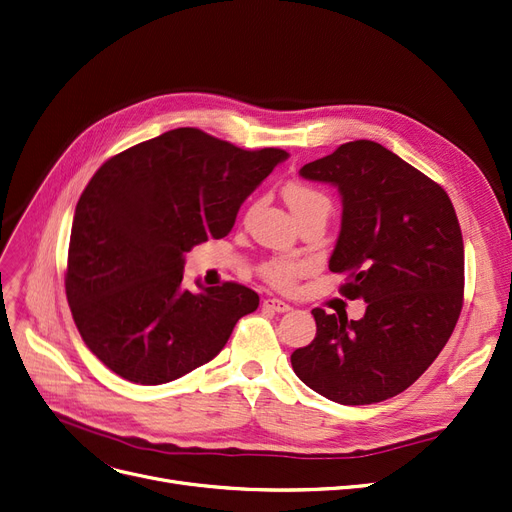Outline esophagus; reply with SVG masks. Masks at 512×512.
I'll return each mask as SVG.
<instances>
[{"label":"esophagus","instance_id":"1","mask_svg":"<svg viewBox=\"0 0 512 512\" xmlns=\"http://www.w3.org/2000/svg\"><path fill=\"white\" fill-rule=\"evenodd\" d=\"M263 309H272V311H278V314H282V311L291 309V305L280 301V299H265L263 301Z\"/></svg>","mask_w":512,"mask_h":512}]
</instances>
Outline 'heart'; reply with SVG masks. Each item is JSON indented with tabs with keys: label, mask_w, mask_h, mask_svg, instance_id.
<instances>
[{
	"label": "heart",
	"mask_w": 512,
	"mask_h": 512,
	"mask_svg": "<svg viewBox=\"0 0 512 512\" xmlns=\"http://www.w3.org/2000/svg\"><path fill=\"white\" fill-rule=\"evenodd\" d=\"M282 196L297 221L307 215L328 217L332 207L330 198L322 190L297 180L288 182L282 188ZM301 272H303V263L291 257H272L259 265V276L274 288H288Z\"/></svg>",
	"instance_id": "heart-1"
}]
</instances>
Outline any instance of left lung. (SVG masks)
<instances>
[{
  "label": "left lung",
  "mask_w": 512,
  "mask_h": 512,
  "mask_svg": "<svg viewBox=\"0 0 512 512\" xmlns=\"http://www.w3.org/2000/svg\"><path fill=\"white\" fill-rule=\"evenodd\" d=\"M337 186L343 219L330 272L341 293L368 303L362 320L316 307V339L291 364L316 393L343 406L406 391L452 337L464 295V244L450 196L385 146L341 144L299 171Z\"/></svg>",
  "instance_id": "obj_1"
}]
</instances>
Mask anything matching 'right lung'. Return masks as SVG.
Listing matches in <instances>:
<instances>
[{"instance_id": "1", "label": "right lung", "mask_w": 512, "mask_h": 512, "mask_svg": "<svg viewBox=\"0 0 512 512\" xmlns=\"http://www.w3.org/2000/svg\"><path fill=\"white\" fill-rule=\"evenodd\" d=\"M288 154L242 150L180 127L108 159L73 217L64 288L96 358L138 385L211 362L259 305L238 282L184 288V255L232 230L240 205Z\"/></svg>"}]
</instances>
